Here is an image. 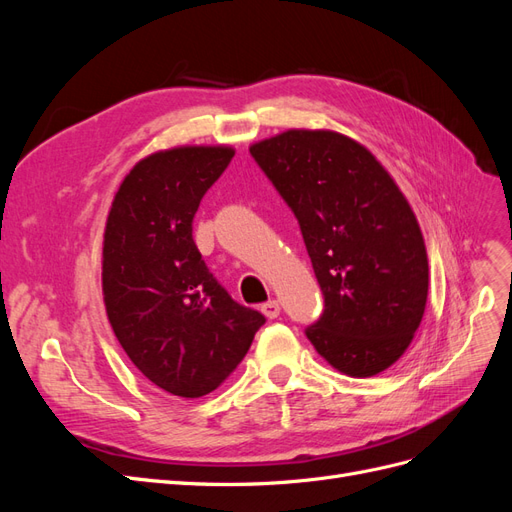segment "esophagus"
<instances>
[{"instance_id": "esophagus-1", "label": "esophagus", "mask_w": 512, "mask_h": 512, "mask_svg": "<svg viewBox=\"0 0 512 512\" xmlns=\"http://www.w3.org/2000/svg\"><path fill=\"white\" fill-rule=\"evenodd\" d=\"M260 312L265 314L269 320H273V318L280 316V303L273 301V299L267 301V303H262V305H260Z\"/></svg>"}]
</instances>
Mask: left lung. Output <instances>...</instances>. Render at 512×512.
Instances as JSON below:
<instances>
[{
	"label": "left lung",
	"instance_id": "8db88e82",
	"mask_svg": "<svg viewBox=\"0 0 512 512\" xmlns=\"http://www.w3.org/2000/svg\"><path fill=\"white\" fill-rule=\"evenodd\" d=\"M250 153L297 218L322 290L307 339L352 378L380 374L410 346L427 301V252L408 200L337 132L288 130Z\"/></svg>",
	"mask_w": 512,
	"mask_h": 512
}]
</instances>
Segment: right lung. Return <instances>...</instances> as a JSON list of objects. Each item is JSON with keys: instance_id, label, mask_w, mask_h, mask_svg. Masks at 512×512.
<instances>
[{"instance_id": "right-lung-1", "label": "right lung", "mask_w": 512, "mask_h": 512, "mask_svg": "<svg viewBox=\"0 0 512 512\" xmlns=\"http://www.w3.org/2000/svg\"><path fill=\"white\" fill-rule=\"evenodd\" d=\"M232 156L228 147L153 153L123 179L106 220L108 320L141 374L177 397L218 389L265 324L215 280L192 237L200 200Z\"/></svg>"}]
</instances>
